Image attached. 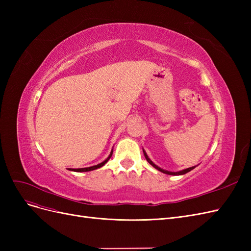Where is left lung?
I'll return each mask as SVG.
<instances>
[{"label": "left lung", "mask_w": 251, "mask_h": 251, "mask_svg": "<svg viewBox=\"0 0 251 251\" xmlns=\"http://www.w3.org/2000/svg\"><path fill=\"white\" fill-rule=\"evenodd\" d=\"M142 151H143L144 157H146V159H147V161H148L151 166H154V168H155L156 170H158L159 172H161V173H163V174H166V175H173V176H179V175H184V174H186V173H188V172H191L192 170H194V169L196 168V166H192V168H188V169L182 170V171H179V172H170V171H165V170H163V169H161V168H159L158 165H156L153 161L151 160V159L149 158V156L147 155L146 151H144L143 149H142Z\"/></svg>", "instance_id": "obj_1"}]
</instances>
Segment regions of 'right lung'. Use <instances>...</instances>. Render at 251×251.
<instances>
[{
    "mask_svg": "<svg viewBox=\"0 0 251 251\" xmlns=\"http://www.w3.org/2000/svg\"><path fill=\"white\" fill-rule=\"evenodd\" d=\"M112 154H113V150L111 151V153H110V155L108 156V158L105 159L104 161H102L101 163H100V164H97V165H93V166H89V168H83V169H72V170H70V171H73V172H78V173H82V172H90V171H94V170H97V169L101 168V166H103L105 163H107V162L109 161V159L112 157Z\"/></svg>",
    "mask_w": 251,
    "mask_h": 251,
    "instance_id": "obj_1",
    "label": "right lung"
}]
</instances>
